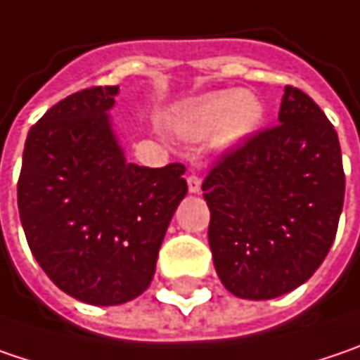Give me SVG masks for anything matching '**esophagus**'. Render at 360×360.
Wrapping results in <instances>:
<instances>
[{
	"label": "esophagus",
	"mask_w": 360,
	"mask_h": 360,
	"mask_svg": "<svg viewBox=\"0 0 360 360\" xmlns=\"http://www.w3.org/2000/svg\"><path fill=\"white\" fill-rule=\"evenodd\" d=\"M187 187H189V193H200L201 191L200 175H195L193 171H191V173H187Z\"/></svg>",
	"instance_id": "1"
}]
</instances>
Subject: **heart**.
Returning <instances> with one entry per match:
<instances>
[{"instance_id":"1","label":"heart","mask_w":360,"mask_h":360,"mask_svg":"<svg viewBox=\"0 0 360 360\" xmlns=\"http://www.w3.org/2000/svg\"><path fill=\"white\" fill-rule=\"evenodd\" d=\"M263 103L250 91H218L195 99L177 122L181 136L203 140L216 132L220 144H238L263 122Z\"/></svg>"}]
</instances>
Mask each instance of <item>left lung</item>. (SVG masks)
I'll use <instances>...</instances> for the list:
<instances>
[{"label":"left lung","instance_id":"1","mask_svg":"<svg viewBox=\"0 0 360 360\" xmlns=\"http://www.w3.org/2000/svg\"><path fill=\"white\" fill-rule=\"evenodd\" d=\"M201 189L224 287L243 300L279 297L306 283L334 243L345 203L338 134L287 85L279 124L226 153Z\"/></svg>","mask_w":360,"mask_h":360}]
</instances>
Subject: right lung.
Returning <instances> with one entry per match:
<instances>
[{
  "mask_svg": "<svg viewBox=\"0 0 360 360\" xmlns=\"http://www.w3.org/2000/svg\"><path fill=\"white\" fill-rule=\"evenodd\" d=\"M117 85L65 97L28 132L18 210L34 259L54 285L117 306L150 285L185 167L128 162L110 122Z\"/></svg>",
  "mask_w": 360,
  "mask_h": 360,
  "instance_id": "right-lung-1",
  "label": "right lung"
}]
</instances>
